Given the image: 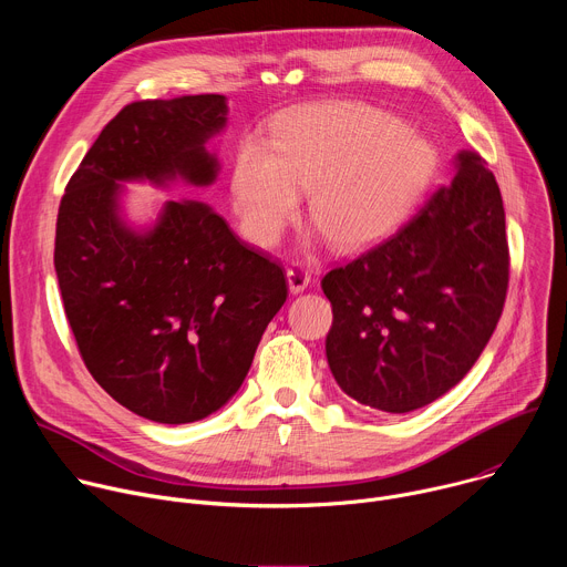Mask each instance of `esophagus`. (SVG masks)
Masks as SVG:
<instances>
[{
  "instance_id": "obj_1",
  "label": "esophagus",
  "mask_w": 567,
  "mask_h": 567,
  "mask_svg": "<svg viewBox=\"0 0 567 567\" xmlns=\"http://www.w3.org/2000/svg\"><path fill=\"white\" fill-rule=\"evenodd\" d=\"M287 282H289L291 293H300V291H305L307 285L311 282V271L305 269L302 265L293 262V265H289V269H287Z\"/></svg>"
}]
</instances>
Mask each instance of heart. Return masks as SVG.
<instances>
[{
  "instance_id": "1",
  "label": "heart",
  "mask_w": 567,
  "mask_h": 567,
  "mask_svg": "<svg viewBox=\"0 0 567 567\" xmlns=\"http://www.w3.org/2000/svg\"><path fill=\"white\" fill-rule=\"evenodd\" d=\"M435 166L433 150L388 112L361 103L307 110L265 147L245 138L230 173L241 230L276 247L309 193V217L341 249L392 233L415 208Z\"/></svg>"
}]
</instances>
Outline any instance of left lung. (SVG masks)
<instances>
[{
	"instance_id": "1",
	"label": "left lung",
	"mask_w": 567,
	"mask_h": 567,
	"mask_svg": "<svg viewBox=\"0 0 567 567\" xmlns=\"http://www.w3.org/2000/svg\"><path fill=\"white\" fill-rule=\"evenodd\" d=\"M509 247L501 188L475 152L388 239L320 280L332 302L330 370L385 413L440 399L473 368L503 313Z\"/></svg>"
}]
</instances>
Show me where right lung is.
<instances>
[{"mask_svg": "<svg viewBox=\"0 0 567 567\" xmlns=\"http://www.w3.org/2000/svg\"><path fill=\"white\" fill-rule=\"evenodd\" d=\"M219 94L125 105L66 184L55 274L80 357L127 411L208 417L239 390L287 300L282 267L247 247L202 202H166L147 230L121 217L123 182L210 186L206 143L226 127Z\"/></svg>", "mask_w": 567, "mask_h": 567, "instance_id": "obj_1", "label": "right lung"}]
</instances>
